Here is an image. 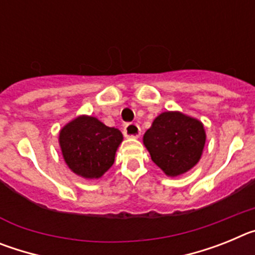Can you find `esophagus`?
<instances>
[{
	"instance_id": "1",
	"label": "esophagus",
	"mask_w": 255,
	"mask_h": 255,
	"mask_svg": "<svg viewBox=\"0 0 255 255\" xmlns=\"http://www.w3.org/2000/svg\"><path fill=\"white\" fill-rule=\"evenodd\" d=\"M124 135L129 136V138H138L139 135H140V128H139L138 124H126L125 128H124Z\"/></svg>"
}]
</instances>
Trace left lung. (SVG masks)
<instances>
[{
	"instance_id": "left-lung-1",
	"label": "left lung",
	"mask_w": 255,
	"mask_h": 255,
	"mask_svg": "<svg viewBox=\"0 0 255 255\" xmlns=\"http://www.w3.org/2000/svg\"><path fill=\"white\" fill-rule=\"evenodd\" d=\"M152 161L168 176L193 168L203 152L206 132L202 123L180 112H163L144 134Z\"/></svg>"
}]
</instances>
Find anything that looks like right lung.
<instances>
[{"instance_id":"right-lung-1","label":"right lung","mask_w":255,"mask_h":255,"mask_svg":"<svg viewBox=\"0 0 255 255\" xmlns=\"http://www.w3.org/2000/svg\"><path fill=\"white\" fill-rule=\"evenodd\" d=\"M123 141L119 129L108 128L96 117L80 116L60 132V145L71 171L85 179H98L115 162Z\"/></svg>"}]
</instances>
